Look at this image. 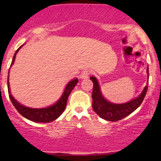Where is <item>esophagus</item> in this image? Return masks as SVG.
Returning <instances> with one entry per match:
<instances>
[{"mask_svg":"<svg viewBox=\"0 0 161 161\" xmlns=\"http://www.w3.org/2000/svg\"><path fill=\"white\" fill-rule=\"evenodd\" d=\"M90 75V71L89 69H85L82 72V73L80 75V78L82 79H86L89 78Z\"/></svg>","mask_w":161,"mask_h":161,"instance_id":"1","label":"esophagus"}]
</instances>
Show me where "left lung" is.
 <instances>
[{
	"mask_svg": "<svg viewBox=\"0 0 161 161\" xmlns=\"http://www.w3.org/2000/svg\"><path fill=\"white\" fill-rule=\"evenodd\" d=\"M147 72L149 78L148 67L147 69ZM90 79L92 80L94 84L93 92H92V100H93L92 108H93V110L101 118L108 121H111V122H116V121L122 119L137 109L144 100L145 95L147 94V89H148L147 84L143 90L142 93L137 98L130 100L128 103H123V104H114V103L108 102L103 97L100 92L98 81L96 78L92 76Z\"/></svg>",
	"mask_w": 161,
	"mask_h": 161,
	"instance_id": "obj_1",
	"label": "left lung"
}]
</instances>
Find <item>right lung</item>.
Returning a JSON list of instances; mask_svg holds the SVG:
<instances>
[{"label": "right lung", "instance_id": "1", "mask_svg": "<svg viewBox=\"0 0 161 161\" xmlns=\"http://www.w3.org/2000/svg\"><path fill=\"white\" fill-rule=\"evenodd\" d=\"M23 45H21L20 47L16 50V52H15L14 57H13L12 64H11V66L14 64L16 54L17 53V52H18V50L23 47ZM78 82V78H75L72 80L69 81L65 88L64 92L62 96L61 97V98L59 99L58 102L55 103L54 105L47 108H31L25 107L20 104V103H19L14 97H13L12 94H11L8 75L7 85L8 96H9L10 100L12 101V104L14 105L15 108L17 109V111L25 118L35 122H50L54 121L55 119H56L63 113L64 111L66 105H67L68 97H69L70 93H71V92L72 91V89H74V87L75 86Z\"/></svg>", "mask_w": 161, "mask_h": 161}]
</instances>
